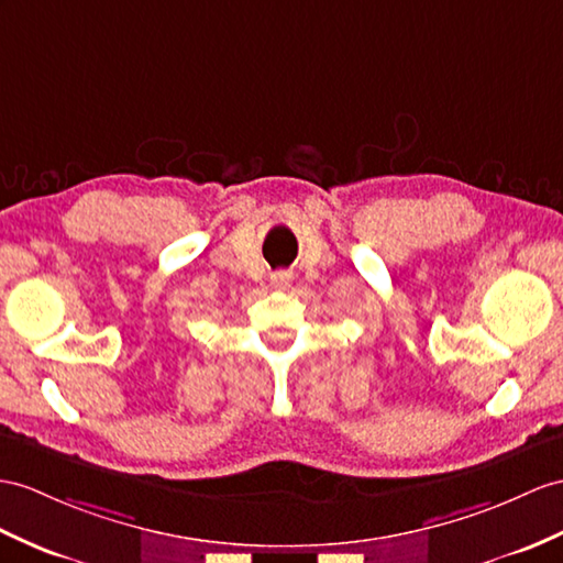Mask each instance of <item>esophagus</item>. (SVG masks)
<instances>
[{
	"label": "esophagus",
	"mask_w": 563,
	"mask_h": 563,
	"mask_svg": "<svg viewBox=\"0 0 563 563\" xmlns=\"http://www.w3.org/2000/svg\"><path fill=\"white\" fill-rule=\"evenodd\" d=\"M269 282H272L274 289L286 291V289H289V286H291V282H294V274H291V272H286V269H279V272H274V274H272Z\"/></svg>",
	"instance_id": "1"
}]
</instances>
